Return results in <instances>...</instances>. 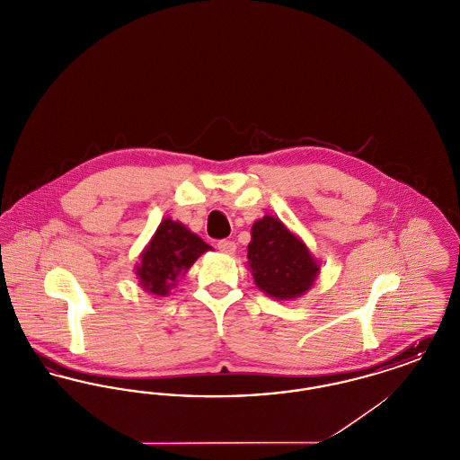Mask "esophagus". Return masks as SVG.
I'll list each match as a JSON object with an SVG mask.
<instances>
[{
  "label": "esophagus",
  "instance_id": "34e87169",
  "mask_svg": "<svg viewBox=\"0 0 460 460\" xmlns=\"http://www.w3.org/2000/svg\"><path fill=\"white\" fill-rule=\"evenodd\" d=\"M217 248H219V252L226 253V255H233L236 252V243L231 240H220L217 243Z\"/></svg>",
  "mask_w": 460,
  "mask_h": 460
}]
</instances>
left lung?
Segmentation results:
<instances>
[{"mask_svg":"<svg viewBox=\"0 0 460 460\" xmlns=\"http://www.w3.org/2000/svg\"><path fill=\"white\" fill-rule=\"evenodd\" d=\"M248 261L255 285L278 300L304 295L319 272L305 244L272 216L253 224Z\"/></svg>","mask_w":460,"mask_h":460,"instance_id":"1","label":"left lung"}]
</instances>
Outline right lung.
I'll return each instance as SVG.
<instances>
[{"instance_id":"add662e5","label":"right lung","mask_w":460,"mask_h":460,"mask_svg":"<svg viewBox=\"0 0 460 460\" xmlns=\"http://www.w3.org/2000/svg\"><path fill=\"white\" fill-rule=\"evenodd\" d=\"M208 250L210 246L181 222L162 220L137 265L139 285L154 295L165 296L175 279L184 276L198 257Z\"/></svg>"}]
</instances>
